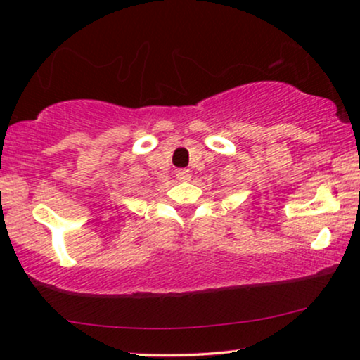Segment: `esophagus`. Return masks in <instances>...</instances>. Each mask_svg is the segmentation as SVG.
<instances>
[{
    "label": "esophagus",
    "mask_w": 360,
    "mask_h": 360,
    "mask_svg": "<svg viewBox=\"0 0 360 360\" xmlns=\"http://www.w3.org/2000/svg\"><path fill=\"white\" fill-rule=\"evenodd\" d=\"M176 179H179L180 181H188L191 179V172L186 170V169H180L176 170Z\"/></svg>",
    "instance_id": "obj_1"
}]
</instances>
